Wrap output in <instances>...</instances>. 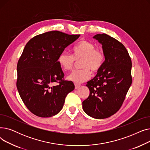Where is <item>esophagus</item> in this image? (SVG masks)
<instances>
[{
	"label": "esophagus",
	"mask_w": 150,
	"mask_h": 150,
	"mask_svg": "<svg viewBox=\"0 0 150 150\" xmlns=\"http://www.w3.org/2000/svg\"><path fill=\"white\" fill-rule=\"evenodd\" d=\"M80 86V84H75V89H78Z\"/></svg>",
	"instance_id": "34e87169"
}]
</instances>
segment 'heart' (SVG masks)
I'll return each mask as SVG.
<instances>
[{"label": "heart", "instance_id": "b5f03b06", "mask_svg": "<svg viewBox=\"0 0 150 150\" xmlns=\"http://www.w3.org/2000/svg\"><path fill=\"white\" fill-rule=\"evenodd\" d=\"M73 56L64 52L58 57V62L61 67L64 70H72L76 61H80V66L82 68L71 72L67 79L75 84H81L89 80L92 72L97 73L103 67L105 55L103 50L96 48L92 42L82 40L73 48Z\"/></svg>", "mask_w": 150, "mask_h": 150}]
</instances>
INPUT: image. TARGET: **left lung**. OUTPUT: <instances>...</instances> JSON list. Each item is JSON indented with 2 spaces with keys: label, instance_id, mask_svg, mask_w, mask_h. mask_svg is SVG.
Segmentation results:
<instances>
[{
  "label": "left lung",
  "instance_id": "obj_1",
  "mask_svg": "<svg viewBox=\"0 0 150 150\" xmlns=\"http://www.w3.org/2000/svg\"><path fill=\"white\" fill-rule=\"evenodd\" d=\"M102 45L105 63L97 75L86 84L90 93L83 101L88 115L98 119L115 114L121 106L132 83V62L125 47L105 33L93 36Z\"/></svg>",
  "mask_w": 150,
  "mask_h": 150
}]
</instances>
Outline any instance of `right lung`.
<instances>
[{"label":"right lung","instance_id":"obj_1","mask_svg":"<svg viewBox=\"0 0 150 150\" xmlns=\"http://www.w3.org/2000/svg\"><path fill=\"white\" fill-rule=\"evenodd\" d=\"M80 36L50 31L35 36L26 44L18 62L16 86L31 113L50 117L62 109L67 95L75 86L64 80L58 59ZM54 83L57 84L53 85Z\"/></svg>","mask_w":150,"mask_h":150}]
</instances>
